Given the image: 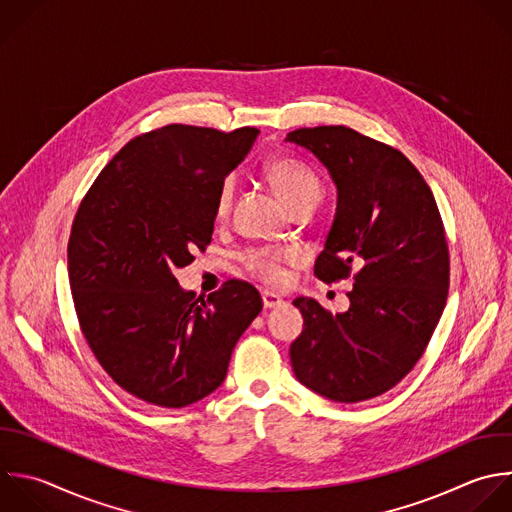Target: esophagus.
<instances>
[{
    "mask_svg": "<svg viewBox=\"0 0 512 512\" xmlns=\"http://www.w3.org/2000/svg\"><path fill=\"white\" fill-rule=\"evenodd\" d=\"M262 304H264V308H278V306L284 304V300L278 294L264 290L262 292Z\"/></svg>",
    "mask_w": 512,
    "mask_h": 512,
    "instance_id": "obj_1",
    "label": "esophagus"
}]
</instances>
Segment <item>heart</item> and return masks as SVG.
Segmentation results:
<instances>
[{
	"label": "heart",
	"mask_w": 512,
	"mask_h": 512,
	"mask_svg": "<svg viewBox=\"0 0 512 512\" xmlns=\"http://www.w3.org/2000/svg\"><path fill=\"white\" fill-rule=\"evenodd\" d=\"M266 176L270 184L274 186L276 194L284 200L288 208L302 200L318 198L320 196V178L312 168L306 164L292 160V158H276L270 160L266 166ZM236 190V180L234 176H228L218 190L216 198V212L222 216L230 210L232 198ZM288 252H278L270 248H256L248 250L244 254V264L252 274L262 278L268 284H280L286 278V272L282 268V262L288 258Z\"/></svg>",
	"instance_id": "heart-1"
}]
</instances>
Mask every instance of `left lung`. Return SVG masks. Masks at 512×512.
Returning <instances> with one entry per match:
<instances>
[{
	"label": "left lung",
	"instance_id": "obj_1",
	"mask_svg": "<svg viewBox=\"0 0 512 512\" xmlns=\"http://www.w3.org/2000/svg\"><path fill=\"white\" fill-rule=\"evenodd\" d=\"M286 142L312 152L338 190L314 274L348 278L350 308L330 314L296 298L304 330L290 346L296 378L334 402L396 386L422 356L448 296V246L434 196L410 160L346 126L300 128Z\"/></svg>",
	"mask_w": 512,
	"mask_h": 512
}]
</instances>
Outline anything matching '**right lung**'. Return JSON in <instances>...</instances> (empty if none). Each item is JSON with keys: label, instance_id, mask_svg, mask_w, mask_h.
Listing matches in <instances>:
<instances>
[{"label": "right lung", "instance_id": "obj_1", "mask_svg": "<svg viewBox=\"0 0 512 512\" xmlns=\"http://www.w3.org/2000/svg\"><path fill=\"white\" fill-rule=\"evenodd\" d=\"M258 134L184 124L142 134L78 208L68 274L82 332L114 382L144 402L182 408L212 394L262 310L248 282L228 280L204 300L174 276L210 244L220 184Z\"/></svg>", "mask_w": 512, "mask_h": 512}]
</instances>
